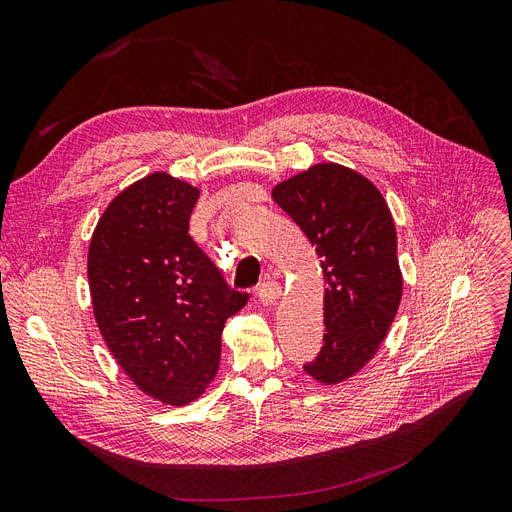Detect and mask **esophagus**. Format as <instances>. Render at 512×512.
Masks as SVG:
<instances>
[{
    "label": "esophagus",
    "mask_w": 512,
    "mask_h": 512,
    "mask_svg": "<svg viewBox=\"0 0 512 512\" xmlns=\"http://www.w3.org/2000/svg\"><path fill=\"white\" fill-rule=\"evenodd\" d=\"M280 293H282V289H280V285H278L274 278L263 280L261 285H259V289H257L259 301H261V304H266V306L276 304V301L280 299Z\"/></svg>",
    "instance_id": "esophagus-1"
}]
</instances>
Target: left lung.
I'll use <instances>...</instances> for the list:
<instances>
[{
    "instance_id": "obj_1",
    "label": "left lung",
    "mask_w": 512,
    "mask_h": 512,
    "mask_svg": "<svg viewBox=\"0 0 512 512\" xmlns=\"http://www.w3.org/2000/svg\"><path fill=\"white\" fill-rule=\"evenodd\" d=\"M272 198L312 242L327 282L325 344L304 371L327 386L346 382L380 350L401 304L390 208L367 177L333 162L278 183Z\"/></svg>"
}]
</instances>
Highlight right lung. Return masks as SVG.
I'll return each instance as SVG.
<instances>
[{"instance_id": "add662e5", "label": "right lung", "mask_w": 512, "mask_h": 512, "mask_svg": "<svg viewBox=\"0 0 512 512\" xmlns=\"http://www.w3.org/2000/svg\"><path fill=\"white\" fill-rule=\"evenodd\" d=\"M200 189L151 173L109 202L88 249L94 320L122 371L181 407L215 380L225 320L249 301L189 236Z\"/></svg>"}]
</instances>
